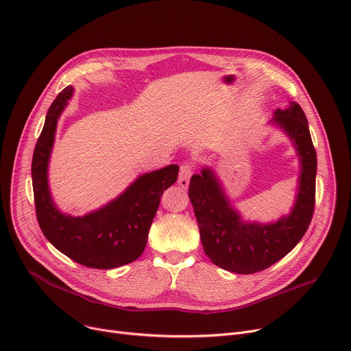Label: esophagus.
I'll return each instance as SVG.
<instances>
[{
  "label": "esophagus",
  "mask_w": 351,
  "mask_h": 351,
  "mask_svg": "<svg viewBox=\"0 0 351 351\" xmlns=\"http://www.w3.org/2000/svg\"><path fill=\"white\" fill-rule=\"evenodd\" d=\"M193 175V165H191V163L184 162L180 165V171H179V178H178V183L180 188L186 189L189 186V180Z\"/></svg>",
  "instance_id": "obj_1"
}]
</instances>
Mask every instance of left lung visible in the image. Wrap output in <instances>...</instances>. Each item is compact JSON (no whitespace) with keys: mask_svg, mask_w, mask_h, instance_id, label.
Masks as SVG:
<instances>
[{"mask_svg":"<svg viewBox=\"0 0 351 351\" xmlns=\"http://www.w3.org/2000/svg\"><path fill=\"white\" fill-rule=\"evenodd\" d=\"M274 123L289 135L300 159L299 192L291 215L269 224L243 223L212 169L204 168L191 179L189 197L203 250L210 261L230 272L255 274L284 258L313 217L317 159L306 115L292 101L287 110L275 111Z\"/></svg>","mask_w":351,"mask_h":351,"instance_id":"obj_1","label":"left lung"}]
</instances>
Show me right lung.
Masks as SVG:
<instances>
[{"label":"right lung","mask_w":351,"mask_h":351,"mask_svg":"<svg viewBox=\"0 0 351 351\" xmlns=\"http://www.w3.org/2000/svg\"><path fill=\"white\" fill-rule=\"evenodd\" d=\"M72 95L73 87L67 86L53 100L34 151L36 219L43 236L70 260L88 268L111 269L135 261L144 252L160 196L176 182L179 167L139 176L121 196L84 217L60 213L49 192L48 163L58 119Z\"/></svg>","instance_id":"obj_1"}]
</instances>
